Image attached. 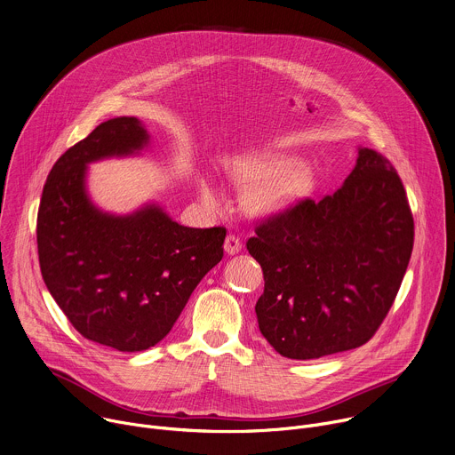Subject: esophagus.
Segmentation results:
<instances>
[{
    "instance_id": "1",
    "label": "esophagus",
    "mask_w": 455,
    "mask_h": 455,
    "mask_svg": "<svg viewBox=\"0 0 455 455\" xmlns=\"http://www.w3.org/2000/svg\"><path fill=\"white\" fill-rule=\"evenodd\" d=\"M241 248H243V244H241V239H239V237H235V235H227V239H225V251H227L228 255L239 253Z\"/></svg>"
}]
</instances>
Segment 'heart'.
<instances>
[{"label":"heart","mask_w":455,"mask_h":455,"mask_svg":"<svg viewBox=\"0 0 455 455\" xmlns=\"http://www.w3.org/2000/svg\"><path fill=\"white\" fill-rule=\"evenodd\" d=\"M228 171L237 183L250 187L246 205L257 216H275L288 211L313 187V172L302 162L283 167L277 158L239 156L230 162ZM198 190L205 205L212 209L221 205L220 192L209 178H198Z\"/></svg>","instance_id":"heart-1"}]
</instances>
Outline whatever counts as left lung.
<instances>
[{
  "mask_svg": "<svg viewBox=\"0 0 455 455\" xmlns=\"http://www.w3.org/2000/svg\"><path fill=\"white\" fill-rule=\"evenodd\" d=\"M414 244V220L395 167L358 148L344 185L255 228L246 248L261 265L259 330L291 360L363 346L391 309Z\"/></svg>",
  "mask_w": 455,
  "mask_h": 455,
  "instance_id": "obj_1",
  "label": "left lung"
}]
</instances>
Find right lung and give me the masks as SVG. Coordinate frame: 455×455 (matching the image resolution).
I'll use <instances>...</instances> for the list:
<instances>
[{
    "mask_svg": "<svg viewBox=\"0 0 455 455\" xmlns=\"http://www.w3.org/2000/svg\"><path fill=\"white\" fill-rule=\"evenodd\" d=\"M149 142L137 116L102 122L55 162L37 214L50 295L84 339L124 353L167 337L194 288L221 261L227 235L221 227H183L156 202L127 214L93 204L90 164L140 156Z\"/></svg>",
    "mask_w": 455,
    "mask_h": 455,
    "instance_id": "obj_1",
    "label": "right lung"
}]
</instances>
